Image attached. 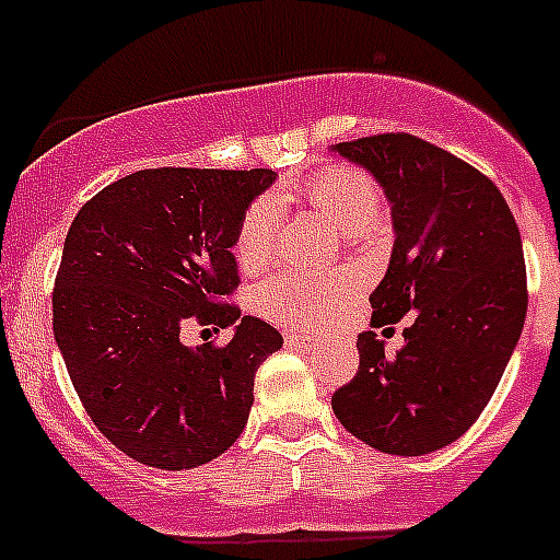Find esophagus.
Returning a JSON list of instances; mask_svg holds the SVG:
<instances>
[{
	"mask_svg": "<svg viewBox=\"0 0 560 560\" xmlns=\"http://www.w3.org/2000/svg\"><path fill=\"white\" fill-rule=\"evenodd\" d=\"M285 341L289 345H314V336L305 334V330H285Z\"/></svg>",
	"mask_w": 560,
	"mask_h": 560,
	"instance_id": "1",
	"label": "esophagus"
}]
</instances>
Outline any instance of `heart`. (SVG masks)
<instances>
[{
    "label": "heart",
    "instance_id": "1",
    "mask_svg": "<svg viewBox=\"0 0 560 560\" xmlns=\"http://www.w3.org/2000/svg\"><path fill=\"white\" fill-rule=\"evenodd\" d=\"M291 199L305 201L316 212H323L325 219L339 224V230L350 237L375 230L384 219V196L373 176L350 165H325L300 185L283 187L275 196H264L246 207L232 244L241 269L257 271L271 264L280 237V205ZM353 296L355 283L350 277H319L294 269L269 277L257 289V305L280 325L316 328L339 316L353 303Z\"/></svg>",
    "mask_w": 560,
    "mask_h": 560
}]
</instances>
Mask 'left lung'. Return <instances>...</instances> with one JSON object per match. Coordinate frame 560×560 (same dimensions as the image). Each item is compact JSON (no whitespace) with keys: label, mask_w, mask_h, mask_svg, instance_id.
Listing matches in <instances>:
<instances>
[{"label":"left lung","mask_w":560,"mask_h":560,"mask_svg":"<svg viewBox=\"0 0 560 560\" xmlns=\"http://www.w3.org/2000/svg\"><path fill=\"white\" fill-rule=\"evenodd\" d=\"M368 167L393 205V260L370 294L373 325L400 323L384 353L359 334V370L330 398L339 423L384 454L420 457L468 432L488 407L527 316V269L511 207L485 173L412 137L334 148Z\"/></svg>","instance_id":"obj_1"}]
</instances>
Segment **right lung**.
I'll return each instance as SVG.
<instances>
[{"instance_id": "add662e5", "label": "right lung", "mask_w": 560, "mask_h": 560, "mask_svg": "<svg viewBox=\"0 0 560 560\" xmlns=\"http://www.w3.org/2000/svg\"><path fill=\"white\" fill-rule=\"evenodd\" d=\"M277 173L148 167L78 210L52 289V334L83 409L114 446L151 468H196L241 438L255 373L280 330L230 303L235 232ZM187 322L233 328L187 349Z\"/></svg>"}]
</instances>
